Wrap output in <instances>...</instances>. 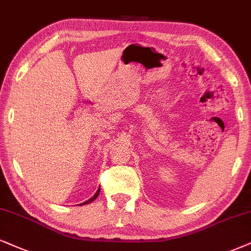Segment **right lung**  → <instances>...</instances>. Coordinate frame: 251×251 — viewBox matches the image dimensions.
Listing matches in <instances>:
<instances>
[{"mask_svg":"<svg viewBox=\"0 0 251 251\" xmlns=\"http://www.w3.org/2000/svg\"><path fill=\"white\" fill-rule=\"evenodd\" d=\"M100 189H98L97 190V192L96 193H95V195H94V197H93V198H90V199H89V201H84V202H82V204H80V205H85V204H89V202H93L94 201H95V199H96L97 198V197H98V195H100Z\"/></svg>","mask_w":251,"mask_h":251,"instance_id":"obj_1","label":"right lung"}]
</instances>
